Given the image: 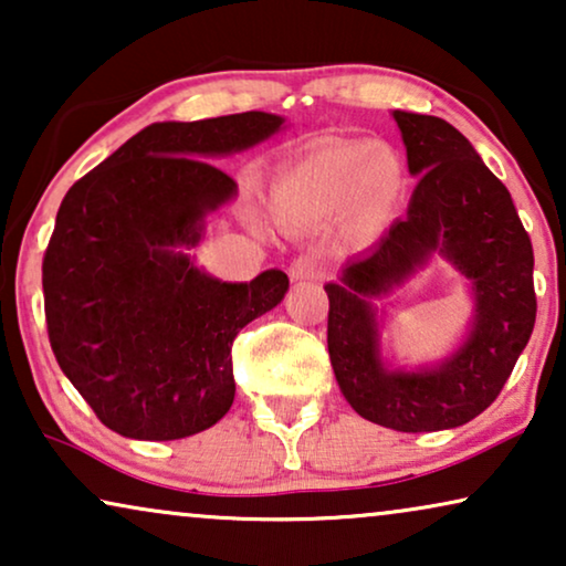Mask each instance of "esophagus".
I'll list each match as a JSON object with an SVG mask.
<instances>
[{"label": "esophagus", "instance_id": "obj_1", "mask_svg": "<svg viewBox=\"0 0 566 566\" xmlns=\"http://www.w3.org/2000/svg\"><path fill=\"white\" fill-rule=\"evenodd\" d=\"M327 270V260L319 252H304L291 262V277L293 281H316Z\"/></svg>", "mask_w": 566, "mask_h": 566}]
</instances>
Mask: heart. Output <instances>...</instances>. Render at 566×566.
I'll return each instance as SVG.
<instances>
[{
    "mask_svg": "<svg viewBox=\"0 0 566 566\" xmlns=\"http://www.w3.org/2000/svg\"><path fill=\"white\" fill-rule=\"evenodd\" d=\"M405 185L401 161L389 146L329 142L283 169L270 190L277 221L316 229L339 216L350 242L374 239L397 206Z\"/></svg>",
    "mask_w": 566,
    "mask_h": 566,
    "instance_id": "1",
    "label": "heart"
}]
</instances>
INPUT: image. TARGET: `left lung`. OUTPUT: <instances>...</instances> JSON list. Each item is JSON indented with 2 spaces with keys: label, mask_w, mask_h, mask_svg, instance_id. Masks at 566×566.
Here are the masks:
<instances>
[{
  "label": "left lung",
  "mask_w": 566,
  "mask_h": 566,
  "mask_svg": "<svg viewBox=\"0 0 566 566\" xmlns=\"http://www.w3.org/2000/svg\"><path fill=\"white\" fill-rule=\"evenodd\" d=\"M417 188L405 219L327 283V347L339 391L366 420L436 432L482 415L513 374L536 324L533 247L513 198L469 138L436 115L394 111ZM432 253L472 283L475 322L438 367L386 369L370 297L385 295Z\"/></svg>",
  "instance_id": "obj_1"
}]
</instances>
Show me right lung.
I'll return each mask as SVG.
<instances>
[{
	"label": "right lung",
	"instance_id": "right-lung-1",
	"mask_svg": "<svg viewBox=\"0 0 566 566\" xmlns=\"http://www.w3.org/2000/svg\"><path fill=\"white\" fill-rule=\"evenodd\" d=\"M273 113L151 123L61 200L43 258L51 350L99 422L123 438L208 430L234 401L231 345L277 306L283 270L223 283L177 247L237 196L211 165L281 130Z\"/></svg>",
	"mask_w": 566,
	"mask_h": 566
}]
</instances>
